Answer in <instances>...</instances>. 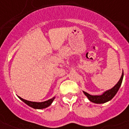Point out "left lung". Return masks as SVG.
Here are the masks:
<instances>
[{
	"label": "left lung",
	"mask_w": 129,
	"mask_h": 129,
	"mask_svg": "<svg viewBox=\"0 0 129 129\" xmlns=\"http://www.w3.org/2000/svg\"><path fill=\"white\" fill-rule=\"evenodd\" d=\"M123 77H124V73H122V75L121 76V78L119 79V81L117 83V84L114 87H113L111 89L108 90L103 93L102 95H91L87 93V92L83 91L84 93V95H86L88 99L95 104H104L112 100L114 97V96L116 95V93L118 91L119 87L121 86L122 84V80H123Z\"/></svg>",
	"instance_id": "left-lung-1"
}]
</instances>
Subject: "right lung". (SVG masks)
Segmentation results:
<instances>
[{
    "mask_svg": "<svg viewBox=\"0 0 129 129\" xmlns=\"http://www.w3.org/2000/svg\"><path fill=\"white\" fill-rule=\"evenodd\" d=\"M19 99L22 100L23 102L26 104L27 105H28L30 107H32L33 108H36V109H43V108H45L48 107L49 106L51 105V104L52 103L53 100H54L55 97H52V99L45 101V102H30V101H27L21 98V97H18Z\"/></svg>",
    "mask_w": 129,
    "mask_h": 129,
    "instance_id": "add662e5",
    "label": "right lung"
}]
</instances>
